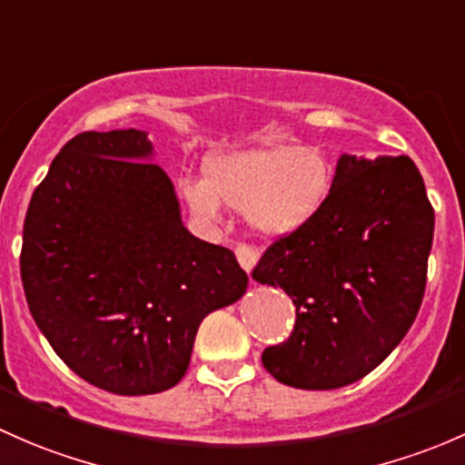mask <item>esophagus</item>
<instances>
[{"instance_id":"1","label":"esophagus","mask_w":465,"mask_h":465,"mask_svg":"<svg viewBox=\"0 0 465 465\" xmlns=\"http://www.w3.org/2000/svg\"><path fill=\"white\" fill-rule=\"evenodd\" d=\"M234 255H237L239 264H242L243 271L251 275L252 268L257 266V262H260V251H255L252 246H246V243H239L237 248H234Z\"/></svg>"}]
</instances>
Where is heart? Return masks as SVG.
<instances>
[{"label":"heart","instance_id":"heart-1","mask_svg":"<svg viewBox=\"0 0 465 465\" xmlns=\"http://www.w3.org/2000/svg\"><path fill=\"white\" fill-rule=\"evenodd\" d=\"M205 179H185L179 194L194 217L217 223L222 203L243 210L248 226L268 239L289 237L322 210L333 167L315 147L264 145L217 152L203 163Z\"/></svg>","mask_w":465,"mask_h":465}]
</instances>
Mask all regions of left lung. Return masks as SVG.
<instances>
[{"mask_svg":"<svg viewBox=\"0 0 465 465\" xmlns=\"http://www.w3.org/2000/svg\"><path fill=\"white\" fill-rule=\"evenodd\" d=\"M434 210L410 156L342 154L322 210L252 271L295 304L286 342L262 353L275 381L338 390L376 370L423 302Z\"/></svg>","mask_w":465,"mask_h":465,"instance_id":"obj_1","label":"left lung"}]
</instances>
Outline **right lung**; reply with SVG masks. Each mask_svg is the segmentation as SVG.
<instances>
[{
    "label": "right lung",
    "mask_w": 465,
    "mask_h": 465,
    "mask_svg": "<svg viewBox=\"0 0 465 465\" xmlns=\"http://www.w3.org/2000/svg\"><path fill=\"white\" fill-rule=\"evenodd\" d=\"M147 132L71 138L28 203L22 284L33 320L69 370L121 396L185 376L201 320L234 304L248 275L194 237Z\"/></svg>",
    "instance_id": "1"
}]
</instances>
